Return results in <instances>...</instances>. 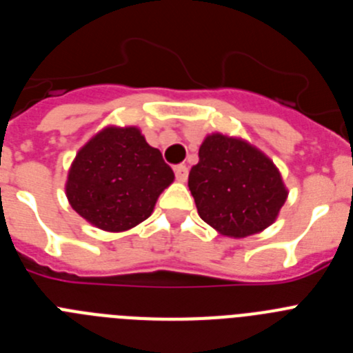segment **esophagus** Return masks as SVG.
Returning a JSON list of instances; mask_svg holds the SVG:
<instances>
[{"label": "esophagus", "instance_id": "obj_1", "mask_svg": "<svg viewBox=\"0 0 353 353\" xmlns=\"http://www.w3.org/2000/svg\"><path fill=\"white\" fill-rule=\"evenodd\" d=\"M174 176L179 182H185L187 176H189V168L185 164H179V166L174 168Z\"/></svg>", "mask_w": 353, "mask_h": 353}]
</instances>
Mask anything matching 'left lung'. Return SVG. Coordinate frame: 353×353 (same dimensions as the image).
Masks as SVG:
<instances>
[{
	"label": "left lung",
	"mask_w": 353,
	"mask_h": 353,
	"mask_svg": "<svg viewBox=\"0 0 353 353\" xmlns=\"http://www.w3.org/2000/svg\"><path fill=\"white\" fill-rule=\"evenodd\" d=\"M189 189L199 217L233 239L263 232L288 198L281 173L263 152L219 132L207 136L199 146Z\"/></svg>",
	"instance_id": "8db88e82"
}]
</instances>
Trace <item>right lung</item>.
Segmentation results:
<instances>
[{"label": "right lung", "mask_w": 353, "mask_h": 353, "mask_svg": "<svg viewBox=\"0 0 353 353\" xmlns=\"http://www.w3.org/2000/svg\"><path fill=\"white\" fill-rule=\"evenodd\" d=\"M173 180V170L138 127L111 125L77 152L65 192L83 219L117 233L148 219Z\"/></svg>", "instance_id": "1"}]
</instances>
